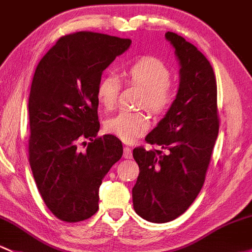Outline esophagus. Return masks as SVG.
Segmentation results:
<instances>
[{"label":"esophagus","mask_w":252,"mask_h":252,"mask_svg":"<svg viewBox=\"0 0 252 252\" xmlns=\"http://www.w3.org/2000/svg\"><path fill=\"white\" fill-rule=\"evenodd\" d=\"M124 158H132L131 148H128V147L124 148Z\"/></svg>","instance_id":"34e87169"}]
</instances>
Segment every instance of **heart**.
<instances>
[{
  "label": "heart",
  "instance_id": "heart-1",
  "mask_svg": "<svg viewBox=\"0 0 252 252\" xmlns=\"http://www.w3.org/2000/svg\"><path fill=\"white\" fill-rule=\"evenodd\" d=\"M127 84L138 86L144 91L143 107L155 114H163L175 101V93L170 85L172 72L163 61L155 56H143L124 69ZM119 84L114 75H104L97 83L96 97L105 109H113L118 101ZM105 131L119 137L126 143H132L142 137L150 127L149 116L144 112L123 110L105 121Z\"/></svg>",
  "mask_w": 252,
  "mask_h": 252
}]
</instances>
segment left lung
<instances>
[{"instance_id": "obj_1", "label": "left lung", "mask_w": 252, "mask_h": 252, "mask_svg": "<svg viewBox=\"0 0 252 252\" xmlns=\"http://www.w3.org/2000/svg\"><path fill=\"white\" fill-rule=\"evenodd\" d=\"M167 40L180 64L179 90L172 107L145 140L161 150L133 149L139 175L132 189L133 208L156 223L174 220L198 196L219 133L218 88L204 55L174 32Z\"/></svg>"}]
</instances>
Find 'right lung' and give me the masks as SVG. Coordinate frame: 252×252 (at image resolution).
<instances>
[{
    "mask_svg": "<svg viewBox=\"0 0 252 252\" xmlns=\"http://www.w3.org/2000/svg\"><path fill=\"white\" fill-rule=\"evenodd\" d=\"M129 45L128 38L74 32L61 37L34 72L30 166L48 209L66 222L96 214L102 179L123 156L119 138L97 137L96 88L104 69Z\"/></svg>",
    "mask_w": 252,
    "mask_h": 252,
    "instance_id": "right-lung-1",
    "label": "right lung"
}]
</instances>
